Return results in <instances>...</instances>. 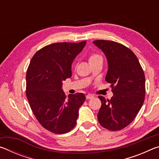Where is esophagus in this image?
<instances>
[{
    "mask_svg": "<svg viewBox=\"0 0 159 159\" xmlns=\"http://www.w3.org/2000/svg\"><path fill=\"white\" fill-rule=\"evenodd\" d=\"M94 98V96L93 95H86V99H92V98Z\"/></svg>",
    "mask_w": 159,
    "mask_h": 159,
    "instance_id": "esophagus-1",
    "label": "esophagus"
}]
</instances>
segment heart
I'll return each instance as SVG.
<instances>
[{"label":"heart","instance_id":"1","mask_svg":"<svg viewBox=\"0 0 159 159\" xmlns=\"http://www.w3.org/2000/svg\"><path fill=\"white\" fill-rule=\"evenodd\" d=\"M99 60H102L101 56L97 53H93L90 55L89 60H89V62L90 64V63L94 62V61H98Z\"/></svg>","mask_w":159,"mask_h":159}]
</instances>
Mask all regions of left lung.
Returning <instances> with one entry per match:
<instances>
[{
  "mask_svg": "<svg viewBox=\"0 0 159 159\" xmlns=\"http://www.w3.org/2000/svg\"><path fill=\"white\" fill-rule=\"evenodd\" d=\"M93 43L106 56L108 71L105 80L111 83L114 93L110 100L98 97L102 102L99 123L107 130H120L133 121L144 103V71L136 55L125 45L105 40H96Z\"/></svg>",
  "mask_w": 159,
  "mask_h": 159,
  "instance_id": "8db88e82",
  "label": "left lung"
}]
</instances>
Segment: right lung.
Masks as SVG:
<instances>
[{
    "label": "right lung",
    "instance_id": "add662e5",
    "mask_svg": "<svg viewBox=\"0 0 159 159\" xmlns=\"http://www.w3.org/2000/svg\"><path fill=\"white\" fill-rule=\"evenodd\" d=\"M86 41L56 43L35 54L26 71L29 105L41 125L55 134L71 130L76 124L79 109L84 103L83 93L69 95L62 90V81L71 76V64Z\"/></svg>",
    "mask_w": 159,
    "mask_h": 159
}]
</instances>
